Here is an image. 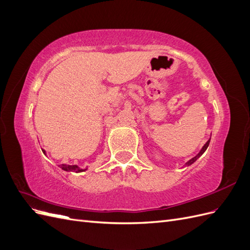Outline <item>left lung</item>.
<instances>
[{
  "instance_id": "1",
  "label": "left lung",
  "mask_w": 250,
  "mask_h": 250,
  "mask_svg": "<svg viewBox=\"0 0 250 250\" xmlns=\"http://www.w3.org/2000/svg\"><path fill=\"white\" fill-rule=\"evenodd\" d=\"M209 141H210V139L206 143V144H204V146L202 147V149L200 150V152L197 154V155H196V156H194L193 158H191V160L190 161H188V162H187L186 163V166H190V165H192L193 163H195L196 161H197L198 160V158L204 153V151H206L207 149H208V145H209Z\"/></svg>"
}]
</instances>
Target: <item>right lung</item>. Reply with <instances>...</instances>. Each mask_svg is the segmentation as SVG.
I'll list each match as a JSON object with an SVG mask.
<instances>
[{
    "instance_id": "right-lung-1",
    "label": "right lung",
    "mask_w": 250,
    "mask_h": 250,
    "mask_svg": "<svg viewBox=\"0 0 250 250\" xmlns=\"http://www.w3.org/2000/svg\"><path fill=\"white\" fill-rule=\"evenodd\" d=\"M42 152H43L44 154H46V151H44V150H42ZM59 167L62 168L63 171H67V172H76V173H80V172H83V171L87 170V169H81V168H79L77 165L62 164V165H60Z\"/></svg>"
}]
</instances>
